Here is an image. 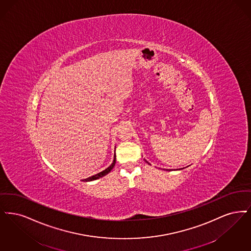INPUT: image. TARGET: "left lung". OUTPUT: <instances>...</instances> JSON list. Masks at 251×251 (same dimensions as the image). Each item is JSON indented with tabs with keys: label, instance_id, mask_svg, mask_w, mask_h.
Wrapping results in <instances>:
<instances>
[{
	"label": "left lung",
	"instance_id": "1",
	"mask_svg": "<svg viewBox=\"0 0 251 251\" xmlns=\"http://www.w3.org/2000/svg\"><path fill=\"white\" fill-rule=\"evenodd\" d=\"M146 162H147V161H146ZM147 163H148V162H147Z\"/></svg>",
	"mask_w": 251,
	"mask_h": 251
}]
</instances>
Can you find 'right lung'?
<instances>
[{
	"label": "right lung",
	"instance_id": "add662e5",
	"mask_svg": "<svg viewBox=\"0 0 251 251\" xmlns=\"http://www.w3.org/2000/svg\"><path fill=\"white\" fill-rule=\"evenodd\" d=\"M115 162H116V155L114 154V159H113V162L111 163V165L108 167L106 170H104L103 172H101V173H99L98 175H93V176H91V177H88L86 179H83L82 181H84V182H90V181H94V180H97V179H99V178H101V177H103V176H105V175H108L109 172L113 169V167H114V165H115Z\"/></svg>",
	"mask_w": 251,
	"mask_h": 251
}]
</instances>
